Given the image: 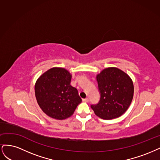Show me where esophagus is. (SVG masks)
<instances>
[{
    "instance_id": "esophagus-1",
    "label": "esophagus",
    "mask_w": 160,
    "mask_h": 160,
    "mask_svg": "<svg viewBox=\"0 0 160 160\" xmlns=\"http://www.w3.org/2000/svg\"><path fill=\"white\" fill-rule=\"evenodd\" d=\"M82 101H83L84 102H88V98H86L82 99Z\"/></svg>"
}]
</instances>
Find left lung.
Segmentation results:
<instances>
[{
    "label": "left lung",
    "mask_w": 160,
    "mask_h": 160,
    "mask_svg": "<svg viewBox=\"0 0 160 160\" xmlns=\"http://www.w3.org/2000/svg\"><path fill=\"white\" fill-rule=\"evenodd\" d=\"M100 100L91 105L94 114L104 120H112L124 114L133 99V81L126 72L116 67L104 68L96 76Z\"/></svg>",
    "instance_id": "1"
}]
</instances>
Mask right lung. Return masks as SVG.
Returning a JSON list of instances; mask_svg holds the SVG:
<instances>
[{
    "label": "right lung",
    "instance_id": "add662e5",
    "mask_svg": "<svg viewBox=\"0 0 160 160\" xmlns=\"http://www.w3.org/2000/svg\"><path fill=\"white\" fill-rule=\"evenodd\" d=\"M72 74L63 68L54 67L46 71L35 83L38 104L49 117L64 120L74 114L82 102L76 88L70 85Z\"/></svg>",
    "mask_w": 160,
    "mask_h": 160
}]
</instances>
